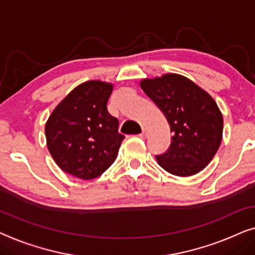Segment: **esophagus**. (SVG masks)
I'll return each mask as SVG.
<instances>
[{
  "label": "esophagus",
  "instance_id": "1",
  "mask_svg": "<svg viewBox=\"0 0 255 255\" xmlns=\"http://www.w3.org/2000/svg\"><path fill=\"white\" fill-rule=\"evenodd\" d=\"M140 136H141V137L147 136V128H143V129H142V133L140 134Z\"/></svg>",
  "mask_w": 255,
  "mask_h": 255
}]
</instances>
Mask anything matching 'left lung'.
<instances>
[{
    "mask_svg": "<svg viewBox=\"0 0 255 255\" xmlns=\"http://www.w3.org/2000/svg\"><path fill=\"white\" fill-rule=\"evenodd\" d=\"M141 88L165 115L171 144L156 159L165 171L186 177L211 162L223 137V115L208 92L183 77L168 73L143 79Z\"/></svg>",
    "mask_w": 255,
    "mask_h": 255,
    "instance_id": "left-lung-1",
    "label": "left lung"
}]
</instances>
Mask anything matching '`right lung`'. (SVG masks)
Listing matches in <instances>:
<instances>
[{"mask_svg": "<svg viewBox=\"0 0 255 255\" xmlns=\"http://www.w3.org/2000/svg\"><path fill=\"white\" fill-rule=\"evenodd\" d=\"M112 91L113 85L104 81L80 84L47 119V148L63 171L93 179L113 164L125 135L107 111Z\"/></svg>", "mask_w": 255, "mask_h": 255, "instance_id": "obj_1", "label": "right lung"}]
</instances>
